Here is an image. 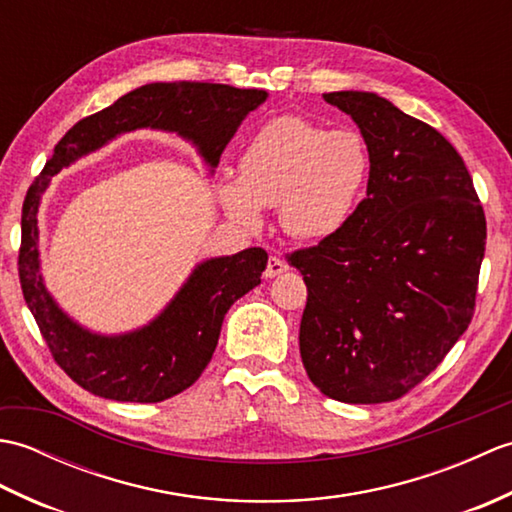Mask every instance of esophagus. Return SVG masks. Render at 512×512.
I'll return each instance as SVG.
<instances>
[{"label":"esophagus","instance_id":"esophagus-1","mask_svg":"<svg viewBox=\"0 0 512 512\" xmlns=\"http://www.w3.org/2000/svg\"><path fill=\"white\" fill-rule=\"evenodd\" d=\"M286 270H288V264L284 262V259H281L279 255H270L268 264H266V270H264V277L266 279H273V277L284 275Z\"/></svg>","mask_w":512,"mask_h":512}]
</instances>
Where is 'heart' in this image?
<instances>
[{
	"instance_id": "obj_1",
	"label": "heart",
	"mask_w": 512,
	"mask_h": 512,
	"mask_svg": "<svg viewBox=\"0 0 512 512\" xmlns=\"http://www.w3.org/2000/svg\"><path fill=\"white\" fill-rule=\"evenodd\" d=\"M369 154L354 129H328L299 116H279L257 129L239 158V178L215 193L233 222L257 228L279 204L281 228L301 242L339 235L361 204Z\"/></svg>"
}]
</instances>
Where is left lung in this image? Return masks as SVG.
I'll return each instance as SVG.
<instances>
[{
    "mask_svg": "<svg viewBox=\"0 0 512 512\" xmlns=\"http://www.w3.org/2000/svg\"><path fill=\"white\" fill-rule=\"evenodd\" d=\"M367 145V198L339 235L297 250L308 303L299 350L321 394L396 400L469 328L486 220L458 151L374 92H330Z\"/></svg>",
    "mask_w": 512,
    "mask_h": 512,
    "instance_id": "1",
    "label": "left lung"
}]
</instances>
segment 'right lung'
Here are the masks:
<instances>
[{
  "label": "right lung",
  "instance_id": "obj_1",
  "mask_svg": "<svg viewBox=\"0 0 512 512\" xmlns=\"http://www.w3.org/2000/svg\"><path fill=\"white\" fill-rule=\"evenodd\" d=\"M266 99V90L222 83H147L83 118L54 147L21 211L19 279L54 361L83 389L121 402H160L191 387L211 361L228 308L262 284L268 255L246 248L202 259L149 323L118 334L94 332L59 306L43 279L37 215L50 178L136 129L180 136L215 173L228 140Z\"/></svg>",
  "mask_w": 512,
  "mask_h": 512
}]
</instances>
